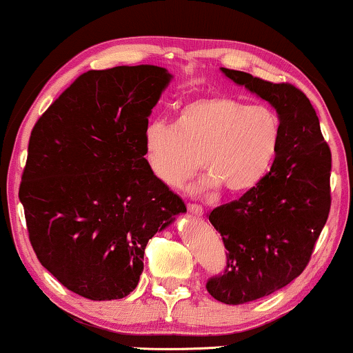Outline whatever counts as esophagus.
I'll return each mask as SVG.
<instances>
[{
    "label": "esophagus",
    "instance_id": "obj_1",
    "mask_svg": "<svg viewBox=\"0 0 353 353\" xmlns=\"http://www.w3.org/2000/svg\"><path fill=\"white\" fill-rule=\"evenodd\" d=\"M188 209L192 216H196V217L204 216V209H202L199 204H188Z\"/></svg>",
    "mask_w": 353,
    "mask_h": 353
}]
</instances>
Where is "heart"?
Listing matches in <instances>:
<instances>
[{"mask_svg":"<svg viewBox=\"0 0 353 353\" xmlns=\"http://www.w3.org/2000/svg\"><path fill=\"white\" fill-rule=\"evenodd\" d=\"M281 137L282 124L272 108L208 94L182 104L176 124L157 119L145 125L143 149L149 171L168 188H181L202 164L208 172L190 192L224 185L230 194H242L269 174Z\"/></svg>","mask_w":353,"mask_h":353,"instance_id":"heart-1","label":"heart"}]
</instances>
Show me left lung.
I'll return each instance as SVG.
<instances>
[{
    "instance_id": "1",
    "label": "left lung",
    "mask_w": 353,
    "mask_h": 353,
    "mask_svg": "<svg viewBox=\"0 0 353 353\" xmlns=\"http://www.w3.org/2000/svg\"><path fill=\"white\" fill-rule=\"evenodd\" d=\"M221 71L267 101L282 124L277 157L264 181L209 216L229 252L225 272L210 279L208 292L239 305L277 292L309 264L329 217L332 156L317 112L301 89L228 68Z\"/></svg>"
}]
</instances>
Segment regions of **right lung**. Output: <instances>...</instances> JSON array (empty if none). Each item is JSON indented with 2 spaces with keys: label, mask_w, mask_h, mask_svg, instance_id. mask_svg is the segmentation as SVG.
Segmentation results:
<instances>
[{
  "label": "right lung",
  "mask_w": 353,
  "mask_h": 353,
  "mask_svg": "<svg viewBox=\"0 0 353 353\" xmlns=\"http://www.w3.org/2000/svg\"><path fill=\"white\" fill-rule=\"evenodd\" d=\"M172 74L152 64L81 74L34 124L19 185L36 255L91 301L136 289L154 234L185 212L144 159L143 134Z\"/></svg>",
  "instance_id": "obj_1"
}]
</instances>
